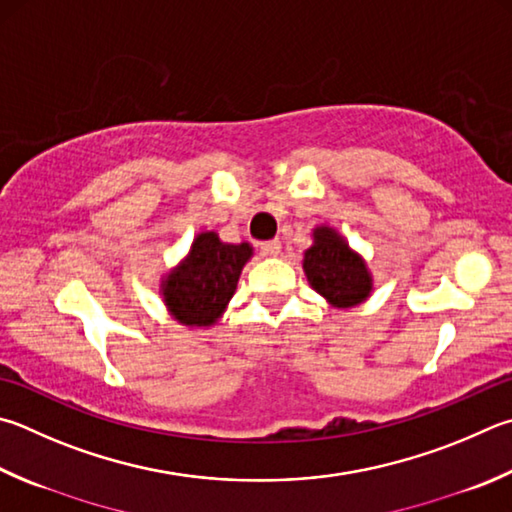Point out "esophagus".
<instances>
[{"label":"esophagus","instance_id":"obj_1","mask_svg":"<svg viewBox=\"0 0 512 512\" xmlns=\"http://www.w3.org/2000/svg\"><path fill=\"white\" fill-rule=\"evenodd\" d=\"M259 248H262L264 255L275 257V255H280L282 244H280V239H268V241H262V244H259Z\"/></svg>","mask_w":512,"mask_h":512}]
</instances>
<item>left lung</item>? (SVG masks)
<instances>
[{
    "label": "left lung",
    "instance_id": "obj_1",
    "mask_svg": "<svg viewBox=\"0 0 512 512\" xmlns=\"http://www.w3.org/2000/svg\"><path fill=\"white\" fill-rule=\"evenodd\" d=\"M304 273L315 291L338 309L360 304L371 291L365 262L327 226L313 230V246L304 253Z\"/></svg>",
    "mask_w": 512,
    "mask_h": 512
}]
</instances>
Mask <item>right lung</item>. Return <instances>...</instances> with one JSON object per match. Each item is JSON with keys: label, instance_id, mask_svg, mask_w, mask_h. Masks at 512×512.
I'll return each instance as SVG.
<instances>
[{"label": "right lung", "instance_id": "obj_1", "mask_svg": "<svg viewBox=\"0 0 512 512\" xmlns=\"http://www.w3.org/2000/svg\"><path fill=\"white\" fill-rule=\"evenodd\" d=\"M253 255L248 244H224L215 232H201L190 255L163 282L167 309L188 327H210L235 293L241 268Z\"/></svg>", "mask_w": 512, "mask_h": 512}]
</instances>
